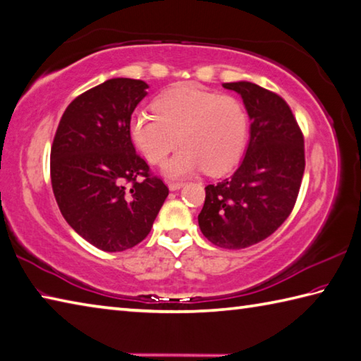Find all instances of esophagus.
<instances>
[{
	"instance_id": "34e87169",
	"label": "esophagus",
	"mask_w": 361,
	"mask_h": 361,
	"mask_svg": "<svg viewBox=\"0 0 361 361\" xmlns=\"http://www.w3.org/2000/svg\"><path fill=\"white\" fill-rule=\"evenodd\" d=\"M180 188H183V181H169L170 191H178Z\"/></svg>"
}]
</instances>
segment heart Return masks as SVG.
<instances>
[{
    "label": "heart",
    "mask_w": 361,
    "mask_h": 361,
    "mask_svg": "<svg viewBox=\"0 0 361 361\" xmlns=\"http://www.w3.org/2000/svg\"><path fill=\"white\" fill-rule=\"evenodd\" d=\"M154 110L130 118L129 133L152 164H161L180 143L183 148L164 166L169 176L202 169L208 175L226 173L243 154L249 120L237 97L183 85L161 94Z\"/></svg>",
    "instance_id": "heart-1"
}]
</instances>
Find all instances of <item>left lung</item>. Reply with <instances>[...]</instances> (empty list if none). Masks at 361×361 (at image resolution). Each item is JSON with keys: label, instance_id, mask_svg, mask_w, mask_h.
Wrapping results in <instances>:
<instances>
[{"label": "left lung", "instance_id": "left-lung-1", "mask_svg": "<svg viewBox=\"0 0 361 361\" xmlns=\"http://www.w3.org/2000/svg\"><path fill=\"white\" fill-rule=\"evenodd\" d=\"M241 96L251 120L243 161L205 188L202 233L226 249L249 247L289 218L305 172V140L283 97L251 82L222 83Z\"/></svg>", "mask_w": 361, "mask_h": 361}]
</instances>
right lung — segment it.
<instances>
[{"mask_svg": "<svg viewBox=\"0 0 361 361\" xmlns=\"http://www.w3.org/2000/svg\"><path fill=\"white\" fill-rule=\"evenodd\" d=\"M147 88L118 77L85 91L64 110L51 145V188L63 218L107 252L139 245L169 195L130 140V115Z\"/></svg>", "mask_w": 361, "mask_h": 361, "instance_id": "right-lung-1", "label": "right lung"}]
</instances>
